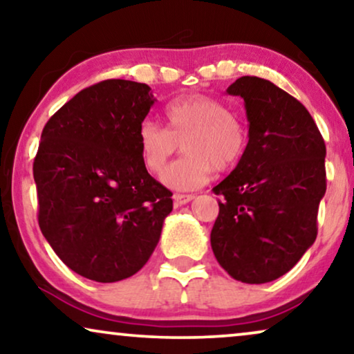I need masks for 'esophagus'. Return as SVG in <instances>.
I'll return each mask as SVG.
<instances>
[{
	"instance_id": "34e87169",
	"label": "esophagus",
	"mask_w": 354,
	"mask_h": 354,
	"mask_svg": "<svg viewBox=\"0 0 354 354\" xmlns=\"http://www.w3.org/2000/svg\"><path fill=\"white\" fill-rule=\"evenodd\" d=\"M193 198H195L193 195H180V193H177V195H174V203H176V206H182L190 203Z\"/></svg>"
}]
</instances>
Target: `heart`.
<instances>
[{"label": "heart", "instance_id": "obj_1", "mask_svg": "<svg viewBox=\"0 0 354 354\" xmlns=\"http://www.w3.org/2000/svg\"><path fill=\"white\" fill-rule=\"evenodd\" d=\"M167 129L143 120L137 140L145 167L159 174L169 159L183 148L185 156L169 166L162 182L178 192L196 190L212 174L234 169L248 147L243 122L221 101L205 95L182 96L166 108Z\"/></svg>", "mask_w": 354, "mask_h": 354}]
</instances>
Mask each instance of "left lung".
<instances>
[{
  "instance_id": "left-lung-1",
  "label": "left lung",
  "mask_w": 354,
  "mask_h": 354,
  "mask_svg": "<svg viewBox=\"0 0 354 354\" xmlns=\"http://www.w3.org/2000/svg\"><path fill=\"white\" fill-rule=\"evenodd\" d=\"M227 93L245 101L250 140L230 176L212 188L222 201L211 246L230 277L272 282L317 236L326 143L308 109L272 82L245 75Z\"/></svg>"
}]
</instances>
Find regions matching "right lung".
Instances as JSON below:
<instances>
[{"label": "right lung", "mask_w": 354, "mask_h": 354, "mask_svg": "<svg viewBox=\"0 0 354 354\" xmlns=\"http://www.w3.org/2000/svg\"><path fill=\"white\" fill-rule=\"evenodd\" d=\"M149 90L109 79L79 91L43 127L33 161L41 234L67 268L95 282L137 274L172 211V193L138 149Z\"/></svg>", "instance_id": "add662e5"}]
</instances>
